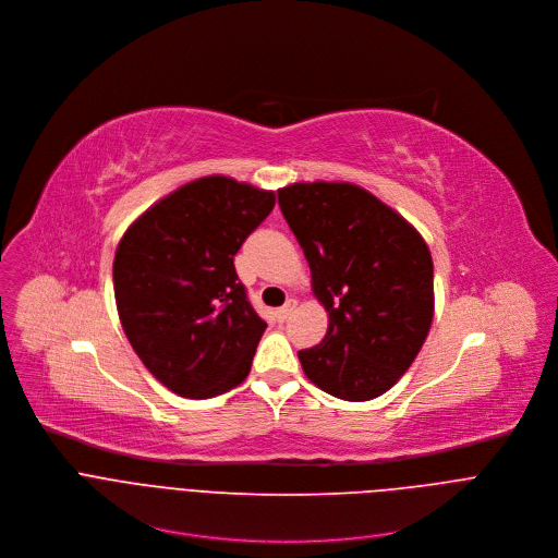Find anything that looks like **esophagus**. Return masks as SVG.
Returning <instances> with one entry per match:
<instances>
[{
    "label": "esophagus",
    "mask_w": 558,
    "mask_h": 558,
    "mask_svg": "<svg viewBox=\"0 0 558 558\" xmlns=\"http://www.w3.org/2000/svg\"><path fill=\"white\" fill-rule=\"evenodd\" d=\"M296 305H299V303H296V299H288V301H286V305H281V307L277 310V318H279V320L290 318V314L296 310Z\"/></svg>",
    "instance_id": "esophagus-1"
}]
</instances>
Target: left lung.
<instances>
[{
	"label": "left lung",
	"instance_id": "left-lung-1",
	"mask_svg": "<svg viewBox=\"0 0 558 558\" xmlns=\"http://www.w3.org/2000/svg\"><path fill=\"white\" fill-rule=\"evenodd\" d=\"M277 195L329 316L325 339L299 352L305 376L341 400L383 396L430 329L426 242L391 206L350 182H296Z\"/></svg>",
	"mask_w": 558,
	"mask_h": 558
}]
</instances>
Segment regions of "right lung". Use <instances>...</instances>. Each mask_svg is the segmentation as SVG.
Listing matches in <instances>:
<instances>
[{
  "instance_id": "right-lung-1",
  "label": "right lung",
  "mask_w": 558,
  "mask_h": 558,
  "mask_svg": "<svg viewBox=\"0 0 558 558\" xmlns=\"http://www.w3.org/2000/svg\"><path fill=\"white\" fill-rule=\"evenodd\" d=\"M272 206V191L206 175L158 199L125 231L114 257L121 325L173 393L213 398L248 376L266 320L233 259Z\"/></svg>"
}]
</instances>
